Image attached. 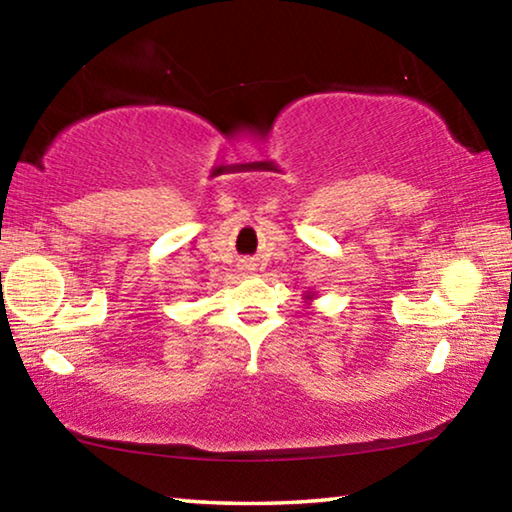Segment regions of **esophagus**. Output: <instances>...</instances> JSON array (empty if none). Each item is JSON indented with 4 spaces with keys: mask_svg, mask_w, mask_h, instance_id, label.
<instances>
[{
    "mask_svg": "<svg viewBox=\"0 0 512 512\" xmlns=\"http://www.w3.org/2000/svg\"><path fill=\"white\" fill-rule=\"evenodd\" d=\"M246 266H250V264H246Z\"/></svg>",
    "mask_w": 512,
    "mask_h": 512,
    "instance_id": "esophagus-1",
    "label": "esophagus"
}]
</instances>
